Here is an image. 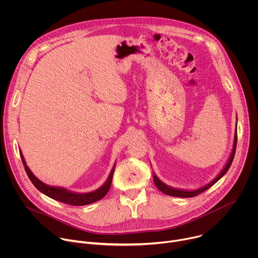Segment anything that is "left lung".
<instances>
[{"label":"left lung","instance_id":"8db88e82","mask_svg":"<svg viewBox=\"0 0 258 258\" xmlns=\"http://www.w3.org/2000/svg\"><path fill=\"white\" fill-rule=\"evenodd\" d=\"M237 119V117H236ZM236 146H237V122H236V128H235V136H234V142H233V148H232V151H231V154L225 164V166L223 167V169L220 170L218 172V174L212 179L210 180L208 183H206L205 186L203 187H200L198 189H195V190H186V189H179V188H173V187H170L168 185H166L165 182H163L157 175L156 173L153 171V180H154V183L155 186L157 187L158 190H160L162 193L168 195V196H173V197H180V198H189V197H195L197 196L198 194L206 191L207 189H209L211 186H213L214 183L219 180L220 178H222L226 172L229 170L232 162H233V159H234V156H235V151H236Z\"/></svg>","mask_w":258,"mask_h":258}]
</instances>
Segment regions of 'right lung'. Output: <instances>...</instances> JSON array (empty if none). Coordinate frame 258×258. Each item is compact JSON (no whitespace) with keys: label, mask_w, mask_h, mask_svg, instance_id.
<instances>
[{"label":"right lung","mask_w":258,"mask_h":258,"mask_svg":"<svg viewBox=\"0 0 258 258\" xmlns=\"http://www.w3.org/2000/svg\"><path fill=\"white\" fill-rule=\"evenodd\" d=\"M20 155H21V159H22L25 171H26L29 179L33 183V186L36 189L54 200H57V201H60V202H63L65 204H69V205H75V206H83V205L92 204L94 202L99 201L103 197H105V195L108 193V191L110 189V186H111L112 177H113V173H114V169H115V163H114L107 179L105 180L103 185L100 188H98L97 190L88 192V193H79V192H73V191L67 190L62 187L50 186V185H47V183L43 182L41 179H39L32 173V171L26 165V161L23 157V154L21 153V150H20Z\"/></svg>","instance_id":"obj_1"}]
</instances>
